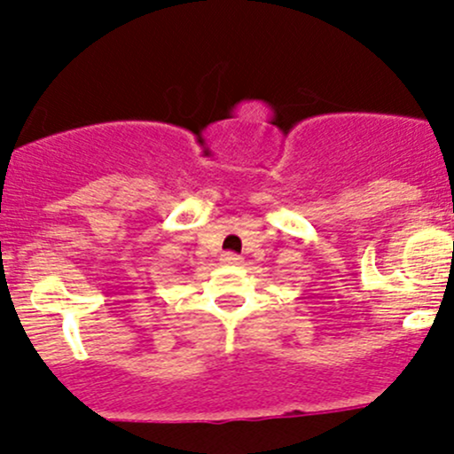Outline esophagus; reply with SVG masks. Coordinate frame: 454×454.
Here are the masks:
<instances>
[{
	"label": "esophagus",
	"mask_w": 454,
	"mask_h": 454,
	"mask_svg": "<svg viewBox=\"0 0 454 454\" xmlns=\"http://www.w3.org/2000/svg\"><path fill=\"white\" fill-rule=\"evenodd\" d=\"M222 261H223V263H226V265H239L244 259H241V256L235 254V253H223V254H222Z\"/></svg>",
	"instance_id": "esophagus-1"
}]
</instances>
